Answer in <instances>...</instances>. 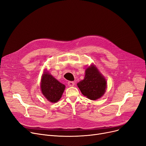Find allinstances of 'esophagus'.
I'll list each match as a JSON object with an SVG mask.
<instances>
[{
	"label": "esophagus",
	"instance_id": "esophagus-1",
	"mask_svg": "<svg viewBox=\"0 0 146 146\" xmlns=\"http://www.w3.org/2000/svg\"><path fill=\"white\" fill-rule=\"evenodd\" d=\"M68 86L70 87H73L74 86V82H68Z\"/></svg>",
	"mask_w": 146,
	"mask_h": 146
}]
</instances>
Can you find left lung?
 <instances>
[{
	"instance_id": "left-lung-1",
	"label": "left lung",
	"mask_w": 146,
	"mask_h": 146,
	"mask_svg": "<svg viewBox=\"0 0 146 146\" xmlns=\"http://www.w3.org/2000/svg\"><path fill=\"white\" fill-rule=\"evenodd\" d=\"M77 85L84 96L92 100H95L104 95L107 82L98 68L92 64L86 69L84 79Z\"/></svg>"
}]
</instances>
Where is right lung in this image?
Wrapping results in <instances>:
<instances>
[{"mask_svg":"<svg viewBox=\"0 0 146 146\" xmlns=\"http://www.w3.org/2000/svg\"><path fill=\"white\" fill-rule=\"evenodd\" d=\"M41 91L46 99L52 103H56L62 98L65 85L56 80L47 72L42 76L40 84Z\"/></svg>","mask_w":146,"mask_h":146,"instance_id":"1","label":"right lung"}]
</instances>
